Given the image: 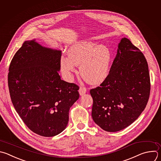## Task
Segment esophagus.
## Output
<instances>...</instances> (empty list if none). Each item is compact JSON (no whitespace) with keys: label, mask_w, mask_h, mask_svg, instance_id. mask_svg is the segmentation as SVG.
<instances>
[{"label":"esophagus","mask_w":161,"mask_h":161,"mask_svg":"<svg viewBox=\"0 0 161 161\" xmlns=\"http://www.w3.org/2000/svg\"><path fill=\"white\" fill-rule=\"evenodd\" d=\"M86 92V88L84 86H80V90H79V93L80 95H84Z\"/></svg>","instance_id":"esophagus-1"}]
</instances>
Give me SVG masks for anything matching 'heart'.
Returning <instances> with one entry per match:
<instances>
[{"instance_id": "heart-1", "label": "heart", "mask_w": 161, "mask_h": 161, "mask_svg": "<svg viewBox=\"0 0 161 161\" xmlns=\"http://www.w3.org/2000/svg\"><path fill=\"white\" fill-rule=\"evenodd\" d=\"M68 53V57H61V68L68 79L72 78L79 65L80 75L92 84H98L108 76L112 60L108 47L92 40L82 41L72 45Z\"/></svg>"}]
</instances>
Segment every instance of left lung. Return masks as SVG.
Returning a JSON list of instances; mask_svg holds the SVG:
<instances>
[{
    "label": "left lung",
    "instance_id": "left-lung-1",
    "mask_svg": "<svg viewBox=\"0 0 161 161\" xmlns=\"http://www.w3.org/2000/svg\"><path fill=\"white\" fill-rule=\"evenodd\" d=\"M150 92L147 60L131 41L123 38L104 81L90 93L92 116L102 129L120 131L132 124L145 109Z\"/></svg>",
    "mask_w": 161,
    "mask_h": 161
}]
</instances>
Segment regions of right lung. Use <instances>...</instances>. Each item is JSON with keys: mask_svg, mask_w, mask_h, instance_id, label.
<instances>
[{"mask_svg": "<svg viewBox=\"0 0 161 161\" xmlns=\"http://www.w3.org/2000/svg\"><path fill=\"white\" fill-rule=\"evenodd\" d=\"M61 51L26 41L9 68L8 86L14 108L28 128L45 137L67 126L71 107L79 98V86L61 79Z\"/></svg>", "mask_w": 161, "mask_h": 161, "instance_id": "add662e5", "label": "right lung"}]
</instances>
